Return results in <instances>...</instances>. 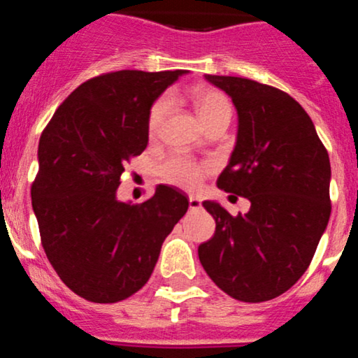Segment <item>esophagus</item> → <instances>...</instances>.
<instances>
[{"mask_svg": "<svg viewBox=\"0 0 358 358\" xmlns=\"http://www.w3.org/2000/svg\"><path fill=\"white\" fill-rule=\"evenodd\" d=\"M201 208V200H198L196 196H189V210H198Z\"/></svg>", "mask_w": 358, "mask_h": 358, "instance_id": "esophagus-1", "label": "esophagus"}]
</instances>
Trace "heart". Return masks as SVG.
Masks as SVG:
<instances>
[{"instance_id":"b5f03b06","label":"heart","mask_w":358,"mask_h":358,"mask_svg":"<svg viewBox=\"0 0 358 358\" xmlns=\"http://www.w3.org/2000/svg\"><path fill=\"white\" fill-rule=\"evenodd\" d=\"M191 101H193L194 110L203 125L222 113L231 115V105L227 98L220 91L212 90V87H194L191 91ZM169 112H171V98L169 96H160L152 103L148 117H146V132H148L150 139H155L160 134V129L167 119ZM208 171L210 167L206 164H200V162L182 157V155H172L167 160L162 162L157 169L162 180L184 187V189H194L203 180Z\"/></svg>"}]
</instances>
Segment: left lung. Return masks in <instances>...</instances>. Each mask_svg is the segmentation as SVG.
<instances>
[{
  "label": "left lung",
  "instance_id": "obj_1",
  "mask_svg": "<svg viewBox=\"0 0 358 358\" xmlns=\"http://www.w3.org/2000/svg\"><path fill=\"white\" fill-rule=\"evenodd\" d=\"M205 77L229 94L239 117L238 141L217 186L252 206L234 217L203 201L215 234L198 246V257L234 300H272L303 275L327 226L329 155L288 93L245 77Z\"/></svg>",
  "mask_w": 358,
  "mask_h": 358
}]
</instances>
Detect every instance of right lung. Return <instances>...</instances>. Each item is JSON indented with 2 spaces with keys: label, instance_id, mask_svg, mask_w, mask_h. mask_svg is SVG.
Wrapping results in <instances>:
<instances>
[{
  "label": "right lung",
  "instance_id": "add662e5",
  "mask_svg": "<svg viewBox=\"0 0 358 358\" xmlns=\"http://www.w3.org/2000/svg\"><path fill=\"white\" fill-rule=\"evenodd\" d=\"M180 73H101L69 94L44 127L32 208L48 260L84 300L117 303L141 289L187 212V198L169 186L139 205L115 198L125 165L148 145L150 106Z\"/></svg>",
  "mask_w": 358,
  "mask_h": 358
}]
</instances>
